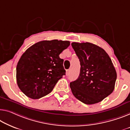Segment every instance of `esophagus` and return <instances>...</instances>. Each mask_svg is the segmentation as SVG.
Masks as SVG:
<instances>
[{
    "mask_svg": "<svg viewBox=\"0 0 130 130\" xmlns=\"http://www.w3.org/2000/svg\"><path fill=\"white\" fill-rule=\"evenodd\" d=\"M69 72H70V71H69V69H68V70L66 71V75H67V76H68L69 74Z\"/></svg>",
    "mask_w": 130,
    "mask_h": 130,
    "instance_id": "1",
    "label": "esophagus"
}]
</instances>
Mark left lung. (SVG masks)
Instances as JSON below:
<instances>
[{"mask_svg":"<svg viewBox=\"0 0 130 130\" xmlns=\"http://www.w3.org/2000/svg\"><path fill=\"white\" fill-rule=\"evenodd\" d=\"M79 59L80 70L76 80L70 83L77 99L86 104L102 101L113 92L117 73L107 53L90 42H72Z\"/></svg>","mask_w":130,"mask_h":130,"instance_id":"1","label":"left lung"}]
</instances>
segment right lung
<instances>
[{"label":"right lung","instance_id":"obj_1","mask_svg":"<svg viewBox=\"0 0 130 130\" xmlns=\"http://www.w3.org/2000/svg\"><path fill=\"white\" fill-rule=\"evenodd\" d=\"M70 45L68 41H41L25 51L17 63L16 79L25 95L38 99L49 94L65 75L59 54Z\"/></svg>","mask_w":130,"mask_h":130}]
</instances>
